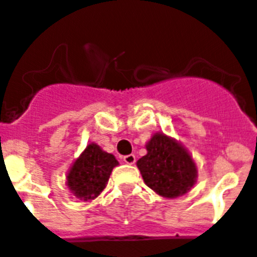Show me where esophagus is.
Wrapping results in <instances>:
<instances>
[{"mask_svg": "<svg viewBox=\"0 0 257 257\" xmlns=\"http://www.w3.org/2000/svg\"><path fill=\"white\" fill-rule=\"evenodd\" d=\"M123 161L127 163V165H134L136 161V157L134 154H127V156L123 157Z\"/></svg>", "mask_w": 257, "mask_h": 257, "instance_id": "34e87169", "label": "esophagus"}]
</instances>
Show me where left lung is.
<instances>
[{
    "instance_id": "8db88e82",
    "label": "left lung",
    "mask_w": 257,
    "mask_h": 257,
    "mask_svg": "<svg viewBox=\"0 0 257 257\" xmlns=\"http://www.w3.org/2000/svg\"><path fill=\"white\" fill-rule=\"evenodd\" d=\"M147 154L136 165L144 183L165 198H176L196 184L197 166L183 145L162 133L147 143Z\"/></svg>"
}]
</instances>
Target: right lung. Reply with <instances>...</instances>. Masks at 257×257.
<instances>
[{
  "label": "right lung",
  "instance_id": "right-lung-1",
  "mask_svg": "<svg viewBox=\"0 0 257 257\" xmlns=\"http://www.w3.org/2000/svg\"><path fill=\"white\" fill-rule=\"evenodd\" d=\"M118 165L115 157L90 143L74 161L67 175V185L76 198L90 201L106 187L112 170Z\"/></svg>",
  "mask_w": 257,
  "mask_h": 257
}]
</instances>
